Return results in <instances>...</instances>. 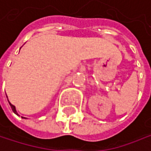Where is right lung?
Returning <instances> with one entry per match:
<instances>
[{"instance_id": "obj_1", "label": "right lung", "mask_w": 151, "mask_h": 151, "mask_svg": "<svg viewBox=\"0 0 151 151\" xmlns=\"http://www.w3.org/2000/svg\"><path fill=\"white\" fill-rule=\"evenodd\" d=\"M7 98H8V97H7ZM8 101H9V100H8ZM9 105H10V107H11V109H12L13 112H14L15 114H17V111H16V107H15V106H14L13 104H10L9 102Z\"/></svg>"}]
</instances>
